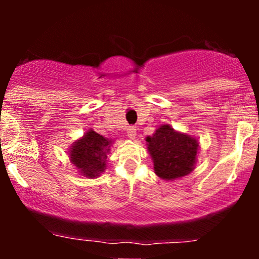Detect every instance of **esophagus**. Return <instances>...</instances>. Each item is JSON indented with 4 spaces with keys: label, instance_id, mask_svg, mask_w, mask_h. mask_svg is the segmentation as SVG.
Masks as SVG:
<instances>
[{
    "label": "esophagus",
    "instance_id": "obj_1",
    "mask_svg": "<svg viewBox=\"0 0 259 259\" xmlns=\"http://www.w3.org/2000/svg\"><path fill=\"white\" fill-rule=\"evenodd\" d=\"M126 133H127V136H129L130 139H135V136H136V127L135 126H129V127H127Z\"/></svg>",
    "mask_w": 259,
    "mask_h": 259
}]
</instances>
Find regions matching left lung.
Returning <instances> with one entry per match:
<instances>
[{"label": "left lung", "mask_w": 259, "mask_h": 259, "mask_svg": "<svg viewBox=\"0 0 259 259\" xmlns=\"http://www.w3.org/2000/svg\"><path fill=\"white\" fill-rule=\"evenodd\" d=\"M148 151L153 158L154 171L162 179H177L194 169L197 154V140L174 132L163 125L146 139Z\"/></svg>", "instance_id": "8db88e82"}]
</instances>
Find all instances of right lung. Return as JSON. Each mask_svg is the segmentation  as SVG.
I'll list each match as a JSON object with an SVG mask.
<instances>
[{"label":"right lung","mask_w":259,"mask_h":259,"mask_svg":"<svg viewBox=\"0 0 259 259\" xmlns=\"http://www.w3.org/2000/svg\"><path fill=\"white\" fill-rule=\"evenodd\" d=\"M109 144L106 138L95 132H88L70 151V159L86 177H99L105 170Z\"/></svg>","instance_id":"obj_1"}]
</instances>
